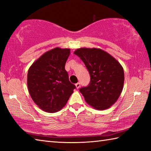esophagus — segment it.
Wrapping results in <instances>:
<instances>
[{
	"label": "esophagus",
	"mask_w": 151,
	"mask_h": 151,
	"mask_svg": "<svg viewBox=\"0 0 151 151\" xmlns=\"http://www.w3.org/2000/svg\"><path fill=\"white\" fill-rule=\"evenodd\" d=\"M75 86H76V88L78 89L79 88H80V86H81V84L79 83H78L75 84Z\"/></svg>",
	"instance_id": "esophagus-1"
}]
</instances>
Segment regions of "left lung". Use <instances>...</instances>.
Masks as SVG:
<instances>
[{"label":"left lung","mask_w":151,"mask_h":151,"mask_svg":"<svg viewBox=\"0 0 151 151\" xmlns=\"http://www.w3.org/2000/svg\"><path fill=\"white\" fill-rule=\"evenodd\" d=\"M74 53L84 62L90 75L88 86L80 88L88 104L104 110L116 103L122 92L124 71L111 55L98 48H79Z\"/></svg>","instance_id":"left-lung-1"}]
</instances>
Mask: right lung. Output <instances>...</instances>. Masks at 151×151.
Returning <instances> with one entry per match:
<instances>
[{
	"label": "right lung",
	"instance_id": "right-lung-1",
	"mask_svg": "<svg viewBox=\"0 0 151 151\" xmlns=\"http://www.w3.org/2000/svg\"><path fill=\"white\" fill-rule=\"evenodd\" d=\"M70 52V49H51L29 68V93L34 103L44 111L54 113L61 109L76 88L68 80L65 68Z\"/></svg>",
	"mask_w": 151,
	"mask_h": 151
}]
</instances>
